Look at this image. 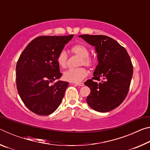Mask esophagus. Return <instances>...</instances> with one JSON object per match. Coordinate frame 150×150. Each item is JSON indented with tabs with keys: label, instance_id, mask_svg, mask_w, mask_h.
I'll return each mask as SVG.
<instances>
[{
	"label": "esophagus",
	"instance_id": "esophagus-1",
	"mask_svg": "<svg viewBox=\"0 0 150 150\" xmlns=\"http://www.w3.org/2000/svg\"><path fill=\"white\" fill-rule=\"evenodd\" d=\"M75 85L77 86H81V87H82V86L84 85L83 83H75Z\"/></svg>",
	"mask_w": 150,
	"mask_h": 150
}]
</instances>
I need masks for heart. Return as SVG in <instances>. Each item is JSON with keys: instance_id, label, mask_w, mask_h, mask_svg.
I'll return each instance as SVG.
<instances>
[{"instance_id": "1", "label": "heart", "mask_w": 150, "mask_h": 150, "mask_svg": "<svg viewBox=\"0 0 150 150\" xmlns=\"http://www.w3.org/2000/svg\"><path fill=\"white\" fill-rule=\"evenodd\" d=\"M73 54L81 57L80 65L91 67L94 64L93 58L88 56L89 51L85 45L83 44H76L71 48ZM68 55L65 50H62L57 57V62L61 67L65 68L67 64ZM87 71L85 68L79 67L77 69H70L63 73V79L65 81L71 83H79L87 76Z\"/></svg>"}]
</instances>
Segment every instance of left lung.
Instances as JSON below:
<instances>
[{"instance_id": "left-lung-1", "label": "left lung", "mask_w": 150, "mask_h": 150, "mask_svg": "<svg viewBox=\"0 0 150 150\" xmlns=\"http://www.w3.org/2000/svg\"><path fill=\"white\" fill-rule=\"evenodd\" d=\"M79 37L95 46L98 62L92 79L84 83L91 89L86 100L93 110L107 112L118 107L128 95L133 75L130 56L125 48L106 35L85 34Z\"/></svg>"}]
</instances>
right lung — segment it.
<instances>
[{
    "label": "right lung",
    "mask_w": 150,
    "mask_h": 150,
    "mask_svg": "<svg viewBox=\"0 0 150 150\" xmlns=\"http://www.w3.org/2000/svg\"><path fill=\"white\" fill-rule=\"evenodd\" d=\"M73 35H44L32 40L18 60L16 87L26 107L38 115H51L58 108L69 85L53 81L62 77L57 57Z\"/></svg>",
    "instance_id": "obj_1"
}]
</instances>
